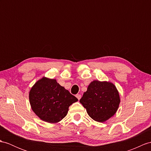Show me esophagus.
Instances as JSON below:
<instances>
[{"label":"esophagus","mask_w":151,"mask_h":151,"mask_svg":"<svg viewBox=\"0 0 151 151\" xmlns=\"http://www.w3.org/2000/svg\"><path fill=\"white\" fill-rule=\"evenodd\" d=\"M76 97L78 99V100H79V99L81 98V95H80V94H77L76 95Z\"/></svg>","instance_id":"34e87169"}]
</instances>
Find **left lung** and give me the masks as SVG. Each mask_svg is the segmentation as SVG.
I'll list each match as a JSON object with an SVG mask.
<instances>
[{"label": "left lung", "mask_w": 151, "mask_h": 151, "mask_svg": "<svg viewBox=\"0 0 151 151\" xmlns=\"http://www.w3.org/2000/svg\"><path fill=\"white\" fill-rule=\"evenodd\" d=\"M79 102L91 119L103 122L115 115L120 99L119 91L113 83L93 81Z\"/></svg>", "instance_id": "8db88e82"}]
</instances>
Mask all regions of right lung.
<instances>
[{"instance_id": "1", "label": "right lung", "mask_w": 151, "mask_h": 151, "mask_svg": "<svg viewBox=\"0 0 151 151\" xmlns=\"http://www.w3.org/2000/svg\"><path fill=\"white\" fill-rule=\"evenodd\" d=\"M32 111L39 118L49 123H57L67 115L69 106L78 101L56 79L43 78L29 91Z\"/></svg>"}]
</instances>
